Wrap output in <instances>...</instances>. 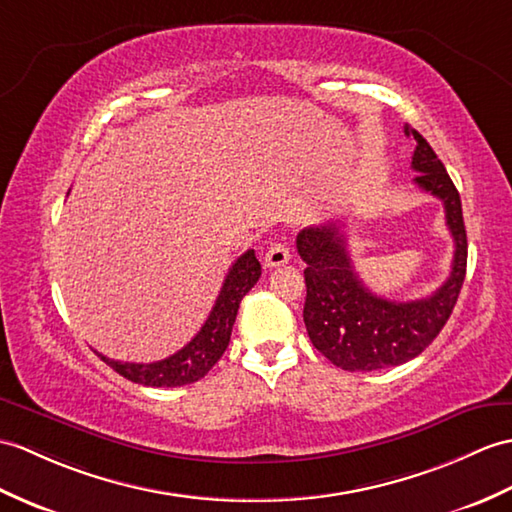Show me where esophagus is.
<instances>
[{
    "mask_svg": "<svg viewBox=\"0 0 512 512\" xmlns=\"http://www.w3.org/2000/svg\"><path fill=\"white\" fill-rule=\"evenodd\" d=\"M288 261H290L288 246L277 242V244H272V246L268 248V253H266V257H264V266H266V268H279V266H283V264H288Z\"/></svg>",
    "mask_w": 512,
    "mask_h": 512,
    "instance_id": "obj_1",
    "label": "esophagus"
}]
</instances>
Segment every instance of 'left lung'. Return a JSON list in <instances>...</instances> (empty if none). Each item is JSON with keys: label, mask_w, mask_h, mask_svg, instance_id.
I'll return each instance as SVG.
<instances>
[{"label": "left lung", "mask_w": 512, "mask_h": 512, "mask_svg": "<svg viewBox=\"0 0 512 512\" xmlns=\"http://www.w3.org/2000/svg\"><path fill=\"white\" fill-rule=\"evenodd\" d=\"M406 135L417 139L412 154L414 183L443 202L447 229L454 237V261L441 288L417 301H388L368 290L358 277L340 224L331 222L296 235V248L307 264L303 270L307 334L342 371H377L417 358L441 334L465 281L467 231L458 189L417 130L406 126Z\"/></svg>", "instance_id": "obj_1"}]
</instances>
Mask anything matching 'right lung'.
<instances>
[{"mask_svg": "<svg viewBox=\"0 0 512 512\" xmlns=\"http://www.w3.org/2000/svg\"><path fill=\"white\" fill-rule=\"evenodd\" d=\"M259 277L261 264L255 257V251H246L244 255L237 257L235 264L229 268V275L222 283L216 305H213L205 325L200 327L192 342H187L181 351H176L170 358L150 364H137L109 360L106 355L98 351L95 353H98L113 371H117L135 384H144L152 388H174L194 384L200 377H205L211 371V366L222 358V353L227 351L240 303L246 292L259 281Z\"/></svg>", "mask_w": 512, "mask_h": 512, "instance_id": "add662e5", "label": "right lung"}]
</instances>
